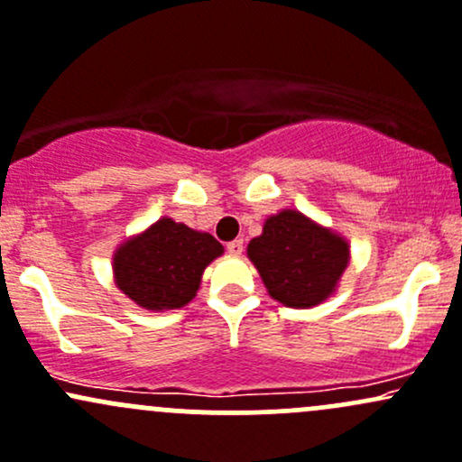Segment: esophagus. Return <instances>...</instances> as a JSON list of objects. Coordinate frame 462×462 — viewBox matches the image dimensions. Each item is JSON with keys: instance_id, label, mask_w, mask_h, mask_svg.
I'll return each instance as SVG.
<instances>
[{"instance_id": "1", "label": "esophagus", "mask_w": 462, "mask_h": 462, "mask_svg": "<svg viewBox=\"0 0 462 462\" xmlns=\"http://www.w3.org/2000/svg\"><path fill=\"white\" fill-rule=\"evenodd\" d=\"M226 251H229L231 255H240V253L245 251V242H242V240H231L229 245H226Z\"/></svg>"}]
</instances>
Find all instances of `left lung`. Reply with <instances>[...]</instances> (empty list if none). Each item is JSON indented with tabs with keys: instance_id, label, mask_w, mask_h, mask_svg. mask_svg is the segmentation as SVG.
Instances as JSON below:
<instances>
[{
	"instance_id": "1",
	"label": "left lung",
	"mask_w": 462,
	"mask_h": 462,
	"mask_svg": "<svg viewBox=\"0 0 462 462\" xmlns=\"http://www.w3.org/2000/svg\"><path fill=\"white\" fill-rule=\"evenodd\" d=\"M246 253L269 295L291 309L324 301L348 266V242L291 209L271 216Z\"/></svg>"
}]
</instances>
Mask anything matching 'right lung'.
<instances>
[{"label":"right lung","instance_id":"1","mask_svg":"<svg viewBox=\"0 0 462 462\" xmlns=\"http://www.w3.org/2000/svg\"><path fill=\"white\" fill-rule=\"evenodd\" d=\"M222 251L209 233L162 217L116 251V286L147 310L182 309L196 297L202 271Z\"/></svg>","mask_w":462,"mask_h":462}]
</instances>
